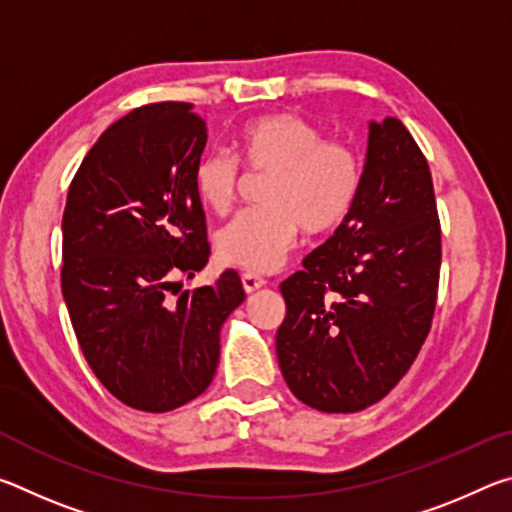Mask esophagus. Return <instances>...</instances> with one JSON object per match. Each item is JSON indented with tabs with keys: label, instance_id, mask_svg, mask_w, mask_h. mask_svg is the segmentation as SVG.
<instances>
[{
	"label": "esophagus",
	"instance_id": "1",
	"mask_svg": "<svg viewBox=\"0 0 512 512\" xmlns=\"http://www.w3.org/2000/svg\"><path fill=\"white\" fill-rule=\"evenodd\" d=\"M241 284H244V291L248 293H255V291H259L266 284V280H262V277L259 275H253V273H244L241 275Z\"/></svg>",
	"mask_w": 512,
	"mask_h": 512
}]
</instances>
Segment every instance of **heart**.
<instances>
[{
    "instance_id": "1",
    "label": "heart",
    "mask_w": 512,
    "mask_h": 512,
    "mask_svg": "<svg viewBox=\"0 0 512 512\" xmlns=\"http://www.w3.org/2000/svg\"><path fill=\"white\" fill-rule=\"evenodd\" d=\"M235 153L255 176H268L262 210L241 212L216 232V255L225 266L271 273L296 246L300 230L327 235L348 221L363 183L354 146L323 137L320 128L293 112H271L246 121L235 137ZM241 185L237 160L207 151L194 167L201 203L228 212Z\"/></svg>"
}]
</instances>
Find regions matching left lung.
Wrapping results in <instances>:
<instances>
[{"label": "left lung", "mask_w": 512, "mask_h": 512, "mask_svg": "<svg viewBox=\"0 0 512 512\" xmlns=\"http://www.w3.org/2000/svg\"><path fill=\"white\" fill-rule=\"evenodd\" d=\"M302 266L280 284L284 381L311 409H368L418 357L438 293L431 171L400 119L370 121L357 205Z\"/></svg>", "instance_id": "left-lung-1"}]
</instances>
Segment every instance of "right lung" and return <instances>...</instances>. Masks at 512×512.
<instances>
[{
	"label": "right lung",
	"mask_w": 512,
	"mask_h": 512,
	"mask_svg": "<svg viewBox=\"0 0 512 512\" xmlns=\"http://www.w3.org/2000/svg\"><path fill=\"white\" fill-rule=\"evenodd\" d=\"M205 144L192 103L137 108L99 137L67 192L69 320L94 375L137 411H173L212 384L221 327L246 298L235 271L167 298L210 257L194 187Z\"/></svg>",
	"instance_id": "add662e5"
}]
</instances>
